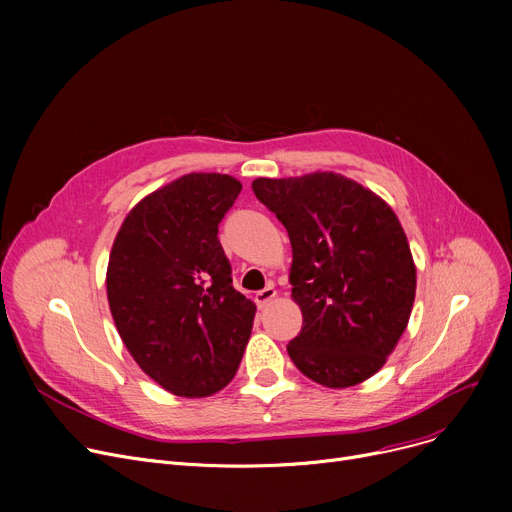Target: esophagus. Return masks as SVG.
Segmentation results:
<instances>
[{
	"instance_id": "1",
	"label": "esophagus",
	"mask_w": 512,
	"mask_h": 512,
	"mask_svg": "<svg viewBox=\"0 0 512 512\" xmlns=\"http://www.w3.org/2000/svg\"><path fill=\"white\" fill-rule=\"evenodd\" d=\"M276 288L270 284V286H265L263 290H259L257 294H255V303L263 309V307H267V305H270L274 299H276Z\"/></svg>"
}]
</instances>
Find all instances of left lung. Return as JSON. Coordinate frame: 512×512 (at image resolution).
<instances>
[{
    "mask_svg": "<svg viewBox=\"0 0 512 512\" xmlns=\"http://www.w3.org/2000/svg\"><path fill=\"white\" fill-rule=\"evenodd\" d=\"M253 193L292 245V299L303 313L286 346L292 363L326 388L365 382L407 330L415 301V261L396 213L334 172L257 178Z\"/></svg>",
    "mask_w": 512,
    "mask_h": 512,
    "instance_id": "obj_1",
    "label": "left lung"
}]
</instances>
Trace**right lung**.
Returning <instances> with one entry per match:
<instances>
[{
	"instance_id": "add662e5",
	"label": "right lung",
	"mask_w": 512,
	"mask_h": 512,
	"mask_svg": "<svg viewBox=\"0 0 512 512\" xmlns=\"http://www.w3.org/2000/svg\"><path fill=\"white\" fill-rule=\"evenodd\" d=\"M242 184L193 172L124 218L107 263V301L132 359L161 388L203 398L230 384L255 303L232 286L218 226Z\"/></svg>"
}]
</instances>
